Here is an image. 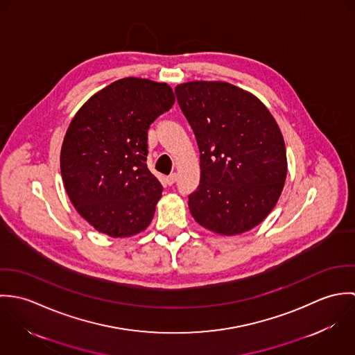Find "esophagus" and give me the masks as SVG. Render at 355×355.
Returning a JSON list of instances; mask_svg holds the SVG:
<instances>
[{
	"label": "esophagus",
	"instance_id": "1",
	"mask_svg": "<svg viewBox=\"0 0 355 355\" xmlns=\"http://www.w3.org/2000/svg\"><path fill=\"white\" fill-rule=\"evenodd\" d=\"M176 180H178V175H176V173H171L169 176H166V183H168L169 186H172Z\"/></svg>",
	"mask_w": 355,
	"mask_h": 355
}]
</instances>
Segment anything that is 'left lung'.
Wrapping results in <instances>:
<instances>
[{
  "label": "left lung",
  "mask_w": 355,
  "mask_h": 355,
  "mask_svg": "<svg viewBox=\"0 0 355 355\" xmlns=\"http://www.w3.org/2000/svg\"><path fill=\"white\" fill-rule=\"evenodd\" d=\"M175 94L201 153L200 186L189 196L193 217L220 235L252 230L275 207L287 176L276 120L252 93L227 82H187Z\"/></svg>",
  "instance_id": "1"
}]
</instances>
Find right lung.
Returning a JSON list of instances; mask_svg holds the SVG:
<instances>
[{
	"mask_svg": "<svg viewBox=\"0 0 355 355\" xmlns=\"http://www.w3.org/2000/svg\"><path fill=\"white\" fill-rule=\"evenodd\" d=\"M175 103L166 83L124 78L73 116L60 154L65 191L97 231L128 238L152 223L162 186L148 168V131Z\"/></svg>",
	"mask_w": 355,
	"mask_h": 355,
	"instance_id": "obj_1",
	"label": "right lung"
}]
</instances>
